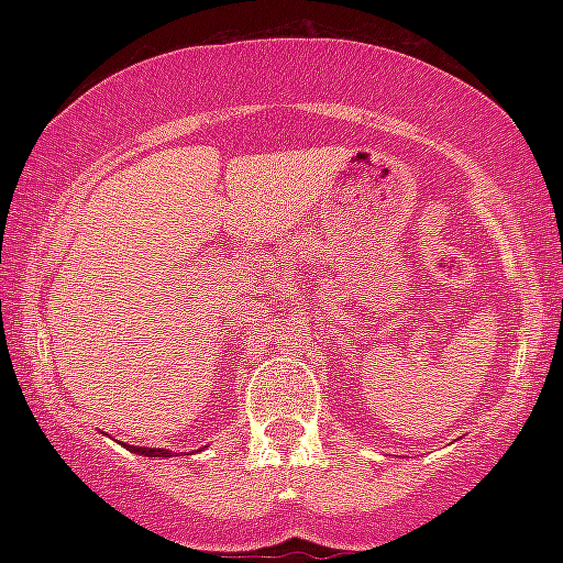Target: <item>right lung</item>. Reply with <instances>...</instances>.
<instances>
[{
	"label": "right lung",
	"mask_w": 563,
	"mask_h": 563,
	"mask_svg": "<svg viewBox=\"0 0 563 563\" xmlns=\"http://www.w3.org/2000/svg\"><path fill=\"white\" fill-rule=\"evenodd\" d=\"M129 452L134 455H145V457H174L172 450H161V448H137V444H126Z\"/></svg>",
	"instance_id": "1"
}]
</instances>
